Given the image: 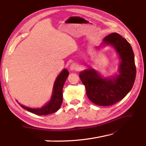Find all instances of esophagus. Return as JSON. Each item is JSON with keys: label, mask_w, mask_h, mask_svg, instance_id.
I'll use <instances>...</instances> for the list:
<instances>
[{"label": "esophagus", "mask_w": 146, "mask_h": 146, "mask_svg": "<svg viewBox=\"0 0 146 146\" xmlns=\"http://www.w3.org/2000/svg\"><path fill=\"white\" fill-rule=\"evenodd\" d=\"M70 70H75L77 71L79 70V66L77 63H75V62H73V64H71L70 66Z\"/></svg>", "instance_id": "34e87169"}]
</instances>
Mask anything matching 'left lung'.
<instances>
[{"instance_id": "1", "label": "left lung", "mask_w": 146, "mask_h": 146, "mask_svg": "<svg viewBox=\"0 0 146 146\" xmlns=\"http://www.w3.org/2000/svg\"><path fill=\"white\" fill-rule=\"evenodd\" d=\"M104 42L113 45L119 54L121 60L119 75L111 80L103 78L95 70L88 69L80 73L79 76L88 99L95 104L108 106L121 101L132 89L136 67L132 47L126 39L113 33L106 36Z\"/></svg>"}]
</instances>
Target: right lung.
I'll use <instances>...</instances> for the list:
<instances>
[{
	"mask_svg": "<svg viewBox=\"0 0 146 146\" xmlns=\"http://www.w3.org/2000/svg\"><path fill=\"white\" fill-rule=\"evenodd\" d=\"M68 75H69V72L66 69H64L57 77L54 84L52 98H51L50 101L43 108H40V109H32V108L25 107L23 105L20 106L23 109L36 115H46L56 112L62 104V88H63L64 84Z\"/></svg>",
	"mask_w": 146,
	"mask_h": 146,
	"instance_id": "add662e5",
	"label": "right lung"
}]
</instances>
